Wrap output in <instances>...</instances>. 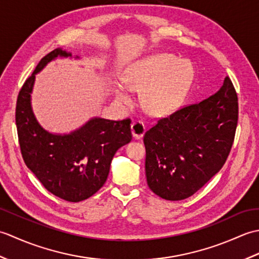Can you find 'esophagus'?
Masks as SVG:
<instances>
[{
    "mask_svg": "<svg viewBox=\"0 0 259 259\" xmlns=\"http://www.w3.org/2000/svg\"><path fill=\"white\" fill-rule=\"evenodd\" d=\"M131 133H133V137L135 139L142 138L146 133V126L144 122H141L139 120L134 121V122L131 123Z\"/></svg>",
    "mask_w": 259,
    "mask_h": 259,
    "instance_id": "obj_1",
    "label": "esophagus"
}]
</instances>
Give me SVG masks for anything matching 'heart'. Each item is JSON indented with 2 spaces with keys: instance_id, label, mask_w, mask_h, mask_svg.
Instances as JSON below:
<instances>
[{
  "instance_id": "heart-1",
  "label": "heart",
  "mask_w": 259,
  "mask_h": 259,
  "mask_svg": "<svg viewBox=\"0 0 259 259\" xmlns=\"http://www.w3.org/2000/svg\"><path fill=\"white\" fill-rule=\"evenodd\" d=\"M192 65L171 54H158L136 63L125 75V83L114 84L117 101L125 108L134 106L133 92L144 91V104L152 115L175 112L185 102L194 83Z\"/></svg>"
}]
</instances>
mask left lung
Here are the masks:
<instances>
[{
    "label": "left lung",
    "mask_w": 259,
    "mask_h": 259,
    "mask_svg": "<svg viewBox=\"0 0 259 259\" xmlns=\"http://www.w3.org/2000/svg\"><path fill=\"white\" fill-rule=\"evenodd\" d=\"M238 121V99L228 76L213 96L181 108L145 134L149 188L166 200H183L226 162Z\"/></svg>",
    "instance_id": "obj_1"
}]
</instances>
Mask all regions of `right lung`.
Instances as JSON below:
<instances>
[{
  "mask_svg": "<svg viewBox=\"0 0 259 259\" xmlns=\"http://www.w3.org/2000/svg\"><path fill=\"white\" fill-rule=\"evenodd\" d=\"M58 57L72 54L61 48L48 53L24 82L16 101V129L27 168L51 194L78 202L95 195L106 183L114 153L133 138L131 121L96 117L65 135L43 128L33 113L31 93L35 74Z\"/></svg>",
  "mask_w": 259,
  "mask_h": 259,
  "instance_id": "obj_1",
  "label": "right lung"
}]
</instances>
